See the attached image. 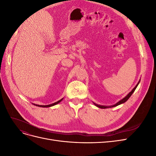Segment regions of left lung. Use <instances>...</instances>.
<instances>
[{"label": "left lung", "mask_w": 156, "mask_h": 156, "mask_svg": "<svg viewBox=\"0 0 156 156\" xmlns=\"http://www.w3.org/2000/svg\"><path fill=\"white\" fill-rule=\"evenodd\" d=\"M139 83H140V81L138 82V83H137V84H136V85L135 87V88L132 90L127 94V95L125 97V98H124L123 99H122V100H121L120 101H119V102H117L116 104H115V105H111V106H105V105H98V104H96V103H94V104L95 105L96 107H99V108H111V107H116V106H118V105H120V104H122V103H125L127 100H128V99L130 98V96L132 95V94H133V92H134V91L135 90V89H136V88L137 87V86H138V84H139Z\"/></svg>", "instance_id": "1"}]
</instances>
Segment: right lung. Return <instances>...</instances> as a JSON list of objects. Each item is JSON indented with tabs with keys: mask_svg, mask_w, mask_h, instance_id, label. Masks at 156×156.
<instances>
[{
	"mask_svg": "<svg viewBox=\"0 0 156 156\" xmlns=\"http://www.w3.org/2000/svg\"><path fill=\"white\" fill-rule=\"evenodd\" d=\"M62 100H63V98L61 99V100H60L58 101H56V102H55V103H52V104H50V105H36V104H34V105H36V106H37V107H52V106H53V105H56V104H58V103H60Z\"/></svg>",
	"mask_w": 156,
	"mask_h": 156,
	"instance_id": "obj_1",
	"label": "right lung"
}]
</instances>
